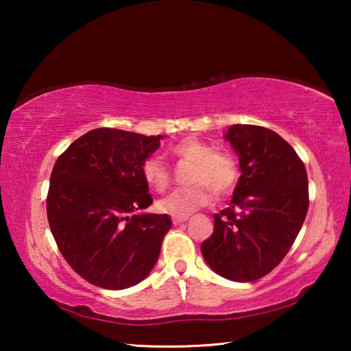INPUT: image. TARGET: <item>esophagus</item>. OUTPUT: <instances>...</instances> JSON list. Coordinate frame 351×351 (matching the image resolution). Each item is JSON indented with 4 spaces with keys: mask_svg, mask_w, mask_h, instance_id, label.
Returning <instances> with one entry per match:
<instances>
[{
    "mask_svg": "<svg viewBox=\"0 0 351 351\" xmlns=\"http://www.w3.org/2000/svg\"><path fill=\"white\" fill-rule=\"evenodd\" d=\"M189 219V217L187 215H181V217H173L171 218V223L173 224H180V223H184V221H187Z\"/></svg>",
    "mask_w": 351,
    "mask_h": 351,
    "instance_id": "esophagus-1",
    "label": "esophagus"
}]
</instances>
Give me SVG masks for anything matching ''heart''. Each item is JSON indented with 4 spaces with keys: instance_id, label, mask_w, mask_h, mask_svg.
Returning a JSON list of instances; mask_svg holds the SVG:
<instances>
[{
    "instance_id": "b5f03b06",
    "label": "heart",
    "mask_w": 351,
    "mask_h": 351,
    "mask_svg": "<svg viewBox=\"0 0 351 351\" xmlns=\"http://www.w3.org/2000/svg\"><path fill=\"white\" fill-rule=\"evenodd\" d=\"M171 154L178 159L193 162L190 182L193 186L176 189L158 201V209L173 217L189 215L199 207L210 204L213 193L228 195L239 182V165L229 153L213 152V148L197 138H184L171 147ZM142 178L156 192H164L170 186V171L161 156H148L142 164Z\"/></svg>"
}]
</instances>
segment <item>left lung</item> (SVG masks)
Masks as SVG:
<instances>
[{
    "label": "left lung",
    "instance_id": "8db88e82",
    "mask_svg": "<svg viewBox=\"0 0 351 351\" xmlns=\"http://www.w3.org/2000/svg\"><path fill=\"white\" fill-rule=\"evenodd\" d=\"M224 139L239 154L241 176L230 206L213 215L201 252L221 277L254 282L280 263L299 235L310 204L308 176L294 148L269 128L237 123Z\"/></svg>",
    "mask_w": 351,
    "mask_h": 351
}]
</instances>
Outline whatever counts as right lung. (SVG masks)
Instances as JSON below:
<instances>
[{"label": "right lung", "instance_id": "add662e5", "mask_svg": "<svg viewBox=\"0 0 351 351\" xmlns=\"http://www.w3.org/2000/svg\"><path fill=\"white\" fill-rule=\"evenodd\" d=\"M162 136L96 128L74 141L52 169L46 210L64 260L96 287L123 289L150 274L169 215L142 213L153 203L142 164Z\"/></svg>", "mask_w": 351, "mask_h": 351}]
</instances>
